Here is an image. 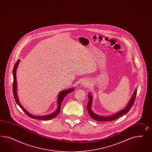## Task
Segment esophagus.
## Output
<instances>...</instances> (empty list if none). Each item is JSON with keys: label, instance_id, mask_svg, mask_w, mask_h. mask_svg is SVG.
Wrapping results in <instances>:
<instances>
[{"label": "esophagus", "instance_id": "34e87169", "mask_svg": "<svg viewBox=\"0 0 152 152\" xmlns=\"http://www.w3.org/2000/svg\"><path fill=\"white\" fill-rule=\"evenodd\" d=\"M88 84H89V83H88V81H83V83H82V85H83V86H88Z\"/></svg>", "mask_w": 152, "mask_h": 152}]
</instances>
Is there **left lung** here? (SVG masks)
<instances>
[{
  "label": "left lung",
  "instance_id": "obj_1",
  "mask_svg": "<svg viewBox=\"0 0 152 152\" xmlns=\"http://www.w3.org/2000/svg\"><path fill=\"white\" fill-rule=\"evenodd\" d=\"M137 92V90H136L135 91V92L134 93L133 96L132 97L129 104H128V105L125 109L122 110L120 111L114 115L109 116H101L97 115L92 112V111L91 109V106L92 104V96L89 94H88V105H87L88 113L93 119L96 120V121H113L114 120L118 118L121 116L122 115L126 114L129 111V110L132 108V107L133 106L134 104V101L135 100Z\"/></svg>",
  "mask_w": 152,
  "mask_h": 152
}]
</instances>
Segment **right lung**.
Wrapping results in <instances>:
<instances>
[{
    "instance_id": "right-lung-1",
    "label": "right lung",
    "mask_w": 152,
    "mask_h": 152,
    "mask_svg": "<svg viewBox=\"0 0 152 152\" xmlns=\"http://www.w3.org/2000/svg\"><path fill=\"white\" fill-rule=\"evenodd\" d=\"M20 60H18V61L16 62L15 64H14V69L13 71V95H14V99L16 101L17 104L20 106V107L23 110V111L27 114V115L29 116L30 118H32L33 119H35L42 120H48L52 119L54 118H55L56 116L59 114L60 113V110H61V104L62 102L63 101L64 97L66 96L68 94H69L70 92H72L74 90V88H72L70 89H68L66 90H64L63 91H61L60 92L58 97V100H57V105H58V108L56 110L52 113L50 115H45V116H34V115H32L31 114H29L27 111L26 110L22 105L20 104L19 102L18 101V99L17 96V81H16V69H17L18 65L19 63Z\"/></svg>"
}]
</instances>
